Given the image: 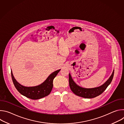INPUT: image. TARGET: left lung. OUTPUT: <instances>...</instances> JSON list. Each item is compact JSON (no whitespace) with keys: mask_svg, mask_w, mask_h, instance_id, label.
I'll return each instance as SVG.
<instances>
[{"mask_svg":"<svg viewBox=\"0 0 124 124\" xmlns=\"http://www.w3.org/2000/svg\"><path fill=\"white\" fill-rule=\"evenodd\" d=\"M114 72V70H113L112 75L101 86L93 88H85L79 86L74 82L71 76L69 74V81L70 88L72 92L78 96L88 99L96 97L102 94L110 84L113 78Z\"/></svg>","mask_w":124,"mask_h":124,"instance_id":"8db88e82","label":"left lung"}]
</instances>
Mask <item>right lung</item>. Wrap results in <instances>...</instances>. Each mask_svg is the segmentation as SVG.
<instances>
[{"label": "right lung", "mask_w": 124, "mask_h": 124, "mask_svg": "<svg viewBox=\"0 0 124 124\" xmlns=\"http://www.w3.org/2000/svg\"><path fill=\"white\" fill-rule=\"evenodd\" d=\"M60 69L50 74L46 79L39 85L26 87L20 84L16 80L11 70V76L13 83L17 90L23 96L32 100H38L48 95L53 87V80L60 72Z\"/></svg>", "instance_id": "obj_1"}]
</instances>
